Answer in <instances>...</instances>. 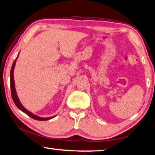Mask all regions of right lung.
I'll return each instance as SVG.
<instances>
[{"label":"right lung","mask_w":155,"mask_h":155,"mask_svg":"<svg viewBox=\"0 0 155 155\" xmlns=\"http://www.w3.org/2000/svg\"><path fill=\"white\" fill-rule=\"evenodd\" d=\"M18 56H19V54H18ZM18 56L16 58V59L15 60L14 62H13L12 68H11V71H10V87H11V94H12V99L14 101L15 105H17V107L19 108L20 110H21L23 113H26V115H28L31 117H32L33 119L36 120H39V121H45V120H49L50 119H52L55 116L53 117H39L38 115H35L34 114L31 113L30 111H28V110H26L25 107L23 106V105L21 104V103L20 102V101L19 99V97H18L17 94V91L16 89H15V80H14V69H15V63H16V61L18 58Z\"/></svg>","instance_id":"right-lung-1"}]
</instances>
